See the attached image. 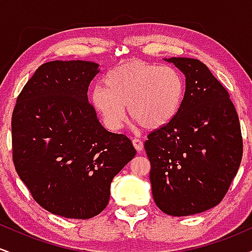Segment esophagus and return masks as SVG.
Instances as JSON below:
<instances>
[{"instance_id": "esophagus-1", "label": "esophagus", "mask_w": 252, "mask_h": 252, "mask_svg": "<svg viewBox=\"0 0 252 252\" xmlns=\"http://www.w3.org/2000/svg\"><path fill=\"white\" fill-rule=\"evenodd\" d=\"M132 144H134L135 149L137 150L138 153L143 149V142L140 140V138H134V140H132Z\"/></svg>"}]
</instances>
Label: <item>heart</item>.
Returning a JSON list of instances; mask_svg holds the SVG:
<instances>
[{
    "label": "heart",
    "instance_id": "b5f03b06",
    "mask_svg": "<svg viewBox=\"0 0 252 252\" xmlns=\"http://www.w3.org/2000/svg\"><path fill=\"white\" fill-rule=\"evenodd\" d=\"M104 86L91 91L90 100L106 128L117 131L128 112L137 126L149 130L174 120L185 96L184 78L172 66L129 60L104 77Z\"/></svg>",
    "mask_w": 252,
    "mask_h": 252
}]
</instances>
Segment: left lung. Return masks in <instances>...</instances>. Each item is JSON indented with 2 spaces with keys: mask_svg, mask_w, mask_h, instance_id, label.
<instances>
[{
  "mask_svg": "<svg viewBox=\"0 0 252 252\" xmlns=\"http://www.w3.org/2000/svg\"><path fill=\"white\" fill-rule=\"evenodd\" d=\"M186 79L174 120L148 135L150 184L156 206L173 217L192 216L218 205L243 155L238 115L224 86L205 63L164 58Z\"/></svg>",
  "mask_w": 252,
  "mask_h": 252,
  "instance_id": "left-lung-1",
  "label": "left lung"
}]
</instances>
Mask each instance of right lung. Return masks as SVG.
Returning a JSON list of instances; mask_svg holds the SVG:
<instances>
[{
  "label": "right lung",
  "mask_w": 252,
  "mask_h": 252,
  "mask_svg": "<svg viewBox=\"0 0 252 252\" xmlns=\"http://www.w3.org/2000/svg\"><path fill=\"white\" fill-rule=\"evenodd\" d=\"M99 71L85 60L43 63L11 118L17 174L40 206L63 218L99 215L112 179L136 155L131 141L104 128L89 103V85Z\"/></svg>",
  "instance_id": "1"
}]
</instances>
